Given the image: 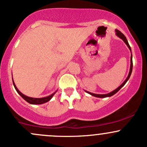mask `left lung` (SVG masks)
I'll return each mask as SVG.
<instances>
[{
    "label": "left lung",
    "instance_id": "obj_1",
    "mask_svg": "<svg viewBox=\"0 0 147 147\" xmlns=\"http://www.w3.org/2000/svg\"><path fill=\"white\" fill-rule=\"evenodd\" d=\"M115 32H116L117 36H118V37H120V38H122V39H123V41H124V42L125 43L126 45L128 46V48H129V50L131 51V48H130V46H129V44H128V41H127V40L126 37L125 36V35L123 34L122 33V32H120V31L118 30V29H115ZM132 55H131V58H130V69H129V75H128L127 78L126 80H125L124 82H123V84H122L121 85H120V86H119L118 88H117L116 89H115V90H114V91H113V92H111V93H109V94H93V93H90V92H87V93H89V94H91V95L94 96L98 97V98H106V97L111 96H113V95H114V94H116L117 92H118V91L120 90V89H121V88L123 87V86H124L125 84V83L127 82V80H129V77H130L131 73H132Z\"/></svg>",
    "mask_w": 147,
    "mask_h": 147
}]
</instances>
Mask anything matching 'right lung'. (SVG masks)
Here are the masks:
<instances>
[{
    "label": "right lung",
    "instance_id": "right-lung-1",
    "mask_svg": "<svg viewBox=\"0 0 147 147\" xmlns=\"http://www.w3.org/2000/svg\"><path fill=\"white\" fill-rule=\"evenodd\" d=\"M12 82H13V80H12ZM13 85L15 86V89H16V91L18 92V93L20 94V95L23 98H24V100H25L26 101H27L28 103H31V104H42V103H46V102L50 101L51 98H52V97L53 96V95L55 94V93H53V94H51V95L49 96H46V97H44V98H32V97H28L27 96L24 95L23 94H22L20 92L19 90L18 89V88L16 87V86H15V83H14L13 82Z\"/></svg>",
    "mask_w": 147,
    "mask_h": 147
}]
</instances>
